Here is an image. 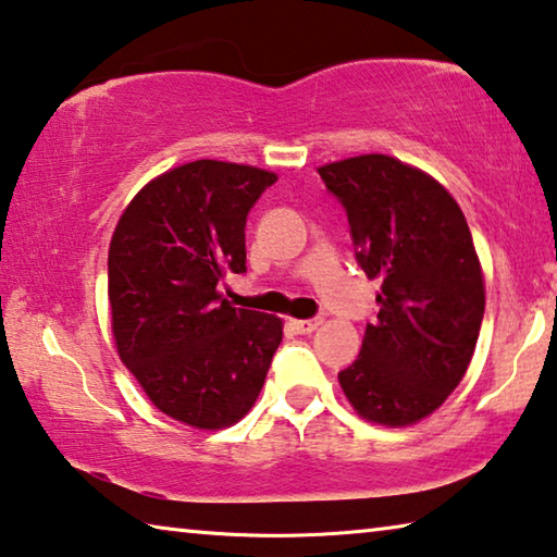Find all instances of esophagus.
<instances>
[{"label":"esophagus","mask_w":557,"mask_h":557,"mask_svg":"<svg viewBox=\"0 0 557 557\" xmlns=\"http://www.w3.org/2000/svg\"><path fill=\"white\" fill-rule=\"evenodd\" d=\"M320 324H322L320 317H314V320H293V326L299 334H312Z\"/></svg>","instance_id":"obj_1"}]
</instances>
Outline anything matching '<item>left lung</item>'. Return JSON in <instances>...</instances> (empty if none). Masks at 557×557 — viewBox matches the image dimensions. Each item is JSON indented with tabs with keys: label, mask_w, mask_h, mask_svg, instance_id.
<instances>
[{
	"label": "left lung",
	"mask_w": 557,
	"mask_h": 557,
	"mask_svg": "<svg viewBox=\"0 0 557 557\" xmlns=\"http://www.w3.org/2000/svg\"><path fill=\"white\" fill-rule=\"evenodd\" d=\"M317 173L347 210L361 270L382 282L376 322L339 386L364 421L411 426L461 384L479 342L485 282L469 223L444 185L394 156Z\"/></svg>",
	"instance_id": "obj_1"
}]
</instances>
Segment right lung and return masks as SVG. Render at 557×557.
Wrapping results in <instances>:
<instances>
[{
	"label": "right lung",
	"mask_w": 557,
	"mask_h": 557,
	"mask_svg": "<svg viewBox=\"0 0 557 557\" xmlns=\"http://www.w3.org/2000/svg\"><path fill=\"white\" fill-rule=\"evenodd\" d=\"M275 173L193 161L146 183L109 245L116 351L165 417L200 431L240 421L268 376L282 320L218 293L245 272V220Z\"/></svg>",
	"instance_id": "obj_1"
}]
</instances>
